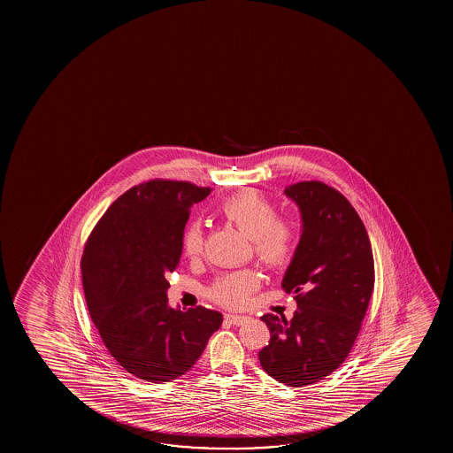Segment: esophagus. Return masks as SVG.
I'll return each instance as SVG.
<instances>
[{"mask_svg": "<svg viewBox=\"0 0 453 453\" xmlns=\"http://www.w3.org/2000/svg\"><path fill=\"white\" fill-rule=\"evenodd\" d=\"M248 319L249 317L235 316V314H227V316H226V320H227V322L232 323V325H236V326H240V325H242V323L246 322Z\"/></svg>", "mask_w": 453, "mask_h": 453, "instance_id": "34e87169", "label": "esophagus"}]
</instances>
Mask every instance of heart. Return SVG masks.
<instances>
[{
  "instance_id": "b5f03b06",
  "label": "heart",
  "mask_w": 453,
  "mask_h": 453,
  "mask_svg": "<svg viewBox=\"0 0 453 453\" xmlns=\"http://www.w3.org/2000/svg\"><path fill=\"white\" fill-rule=\"evenodd\" d=\"M219 211L254 242L255 255L271 271H280L291 263L297 249L294 224L279 218L271 199L254 188H244L224 199ZM182 252L190 260L204 254L205 230L201 221H190L180 236ZM260 286V275L252 269L224 273L211 288L209 297L224 308H242Z\"/></svg>"
}]
</instances>
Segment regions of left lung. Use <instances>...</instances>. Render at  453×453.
Returning a JSON list of instances; mask_svg holds the SVG:
<instances>
[{
  "label": "left lung",
  "instance_id": "obj_1",
  "mask_svg": "<svg viewBox=\"0 0 453 453\" xmlns=\"http://www.w3.org/2000/svg\"><path fill=\"white\" fill-rule=\"evenodd\" d=\"M302 211L303 232L281 288L296 294L291 320L265 314L269 345L263 370L288 387L316 384L345 362L374 288L372 242L357 211L339 190L303 180L285 190Z\"/></svg>",
  "mask_w": 453,
  "mask_h": 453
}]
</instances>
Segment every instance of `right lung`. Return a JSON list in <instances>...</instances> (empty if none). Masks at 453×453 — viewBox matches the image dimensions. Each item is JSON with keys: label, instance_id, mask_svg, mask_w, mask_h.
Returning a JSON list of instances; mask_svg holds the SVG:
<instances>
[{"label": "right lung", "instance_id": "1", "mask_svg": "<svg viewBox=\"0 0 453 453\" xmlns=\"http://www.w3.org/2000/svg\"><path fill=\"white\" fill-rule=\"evenodd\" d=\"M211 187L150 180L131 187L104 213L81 255L88 311L119 365L161 384L188 372L223 316L203 306H168V273L180 265V236L193 204Z\"/></svg>", "mask_w": 453, "mask_h": 453}]
</instances>
